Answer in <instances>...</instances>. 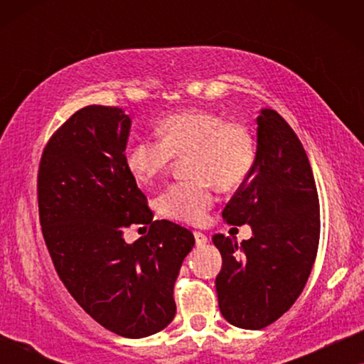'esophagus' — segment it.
Masks as SVG:
<instances>
[{
	"mask_svg": "<svg viewBox=\"0 0 364 364\" xmlns=\"http://www.w3.org/2000/svg\"><path fill=\"white\" fill-rule=\"evenodd\" d=\"M193 237H196V245L197 247H203L208 242L207 235H203L202 232H193Z\"/></svg>",
	"mask_w": 364,
	"mask_h": 364,
	"instance_id": "1",
	"label": "esophagus"
}]
</instances>
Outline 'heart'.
<instances>
[{
    "label": "heart",
    "instance_id": "b5f03b06",
    "mask_svg": "<svg viewBox=\"0 0 364 364\" xmlns=\"http://www.w3.org/2000/svg\"><path fill=\"white\" fill-rule=\"evenodd\" d=\"M161 137L139 139L127 149L126 166L137 182L149 186L164 176L176 157L191 154L188 176L159 197V210L172 220L198 225L215 200L213 183L222 191L237 188L252 172L255 141L247 126L225 121L220 114L188 109L159 124Z\"/></svg>",
    "mask_w": 364,
    "mask_h": 364
}]
</instances>
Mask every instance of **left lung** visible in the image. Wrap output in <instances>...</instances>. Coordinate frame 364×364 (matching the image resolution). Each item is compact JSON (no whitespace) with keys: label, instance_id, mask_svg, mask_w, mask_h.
<instances>
[{"label":"left lung","instance_id":"left-lung-1","mask_svg":"<svg viewBox=\"0 0 364 364\" xmlns=\"http://www.w3.org/2000/svg\"><path fill=\"white\" fill-rule=\"evenodd\" d=\"M257 126L252 172L222 212L230 225H250L252 238H212L222 255L218 308L243 330H260L290 310L320 242V203L300 139L273 109H262Z\"/></svg>","mask_w":364,"mask_h":364}]
</instances>
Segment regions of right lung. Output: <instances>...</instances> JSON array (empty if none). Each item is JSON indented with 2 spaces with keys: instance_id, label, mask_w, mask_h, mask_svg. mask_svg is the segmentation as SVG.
<instances>
[{
  "instance_id": "1",
  "label": "right lung",
  "mask_w": 364,
  "mask_h": 364,
  "mask_svg": "<svg viewBox=\"0 0 364 364\" xmlns=\"http://www.w3.org/2000/svg\"><path fill=\"white\" fill-rule=\"evenodd\" d=\"M131 124L121 107L73 114L43 152L38 203L49 255L74 300L109 331L146 338L176 316L173 283L196 238L152 220L126 166ZM132 223L149 233L127 244L123 230Z\"/></svg>"
}]
</instances>
